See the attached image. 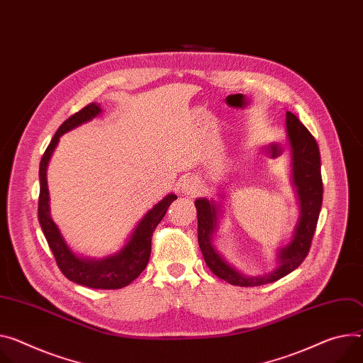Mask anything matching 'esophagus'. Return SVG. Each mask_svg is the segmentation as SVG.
Instances as JSON below:
<instances>
[{
	"label": "esophagus",
	"mask_w": 363,
	"mask_h": 363,
	"mask_svg": "<svg viewBox=\"0 0 363 363\" xmlns=\"http://www.w3.org/2000/svg\"><path fill=\"white\" fill-rule=\"evenodd\" d=\"M200 191H201V182H200L199 178L189 177V178L184 179V182H182V192H184L185 195L192 196V195L199 194Z\"/></svg>",
	"instance_id": "obj_1"
}]
</instances>
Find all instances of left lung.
I'll list each match as a JSON object with an SVG mask.
<instances>
[{"label": "left lung", "instance_id": "1", "mask_svg": "<svg viewBox=\"0 0 363 363\" xmlns=\"http://www.w3.org/2000/svg\"><path fill=\"white\" fill-rule=\"evenodd\" d=\"M286 131L291 145L292 184L300 201V218L291 242L278 250V267L274 271L259 277H249L225 262L211 245L220 211L217 204L207 199L195 201L199 218V245L204 260L214 275L232 285L257 286L275 282L298 268L310 252L323 203L320 150L307 127L289 111H286Z\"/></svg>", "mask_w": 363, "mask_h": 363}]
</instances>
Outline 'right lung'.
Returning a JSON list of instances; mask_svg holds the SVG:
<instances>
[{
	"label": "right lung",
	"instance_id": "1",
	"mask_svg": "<svg viewBox=\"0 0 363 363\" xmlns=\"http://www.w3.org/2000/svg\"><path fill=\"white\" fill-rule=\"evenodd\" d=\"M100 113V104L91 103L74 116H71L68 120H65L57 128L40 160V194L38 213L43 235L56 259L60 272L65 277L78 285L95 289H120L133 282L146 268L150 257L152 236L155 228L162 221L164 214H167V210L178 196L175 194H168L152 210H149L133 230V233L128 238V242L124 245V247L114 255L103 259H88L75 255L69 249V246L65 243L57 225L50 217L49 189L46 178L48 163L62 135L68 133L69 130L92 120Z\"/></svg>",
	"mask_w": 363,
	"mask_h": 363
}]
</instances>
